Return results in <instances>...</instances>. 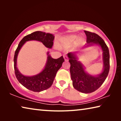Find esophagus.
Listing matches in <instances>:
<instances>
[{"mask_svg":"<svg viewBox=\"0 0 121 121\" xmlns=\"http://www.w3.org/2000/svg\"><path fill=\"white\" fill-rule=\"evenodd\" d=\"M63 58H64V59H65V61H68V58L67 56H65H65H63Z\"/></svg>","mask_w":121,"mask_h":121,"instance_id":"esophagus-1","label":"esophagus"}]
</instances>
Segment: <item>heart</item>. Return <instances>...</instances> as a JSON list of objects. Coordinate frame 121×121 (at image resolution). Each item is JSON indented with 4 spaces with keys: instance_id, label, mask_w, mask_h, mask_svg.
Returning a JSON list of instances; mask_svg holds the SVG:
<instances>
[{
    "instance_id": "obj_1",
    "label": "heart",
    "mask_w": 121,
    "mask_h": 121,
    "mask_svg": "<svg viewBox=\"0 0 121 121\" xmlns=\"http://www.w3.org/2000/svg\"><path fill=\"white\" fill-rule=\"evenodd\" d=\"M77 37V35H72L67 36L62 39V42L63 43L65 44L70 45L73 43L75 42ZM83 40V38L82 37H79L78 38L77 41L78 42H82Z\"/></svg>"
}]
</instances>
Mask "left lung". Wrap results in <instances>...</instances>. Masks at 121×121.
<instances>
[{
  "label": "left lung",
  "mask_w": 121,
  "mask_h": 121,
  "mask_svg": "<svg viewBox=\"0 0 121 121\" xmlns=\"http://www.w3.org/2000/svg\"><path fill=\"white\" fill-rule=\"evenodd\" d=\"M86 35L87 46L92 44H99L103 51L104 70L98 76H93L85 73L82 65L76 59L73 53L68 54L70 63V72L73 85L76 90L81 92L89 93L99 89L105 82L109 71V52L108 46L102 38L94 32L84 31Z\"/></svg>",
  "instance_id": "obj_1"
}]
</instances>
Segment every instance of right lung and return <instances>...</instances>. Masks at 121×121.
Listing matches in <instances>:
<instances>
[{
    "label": "right lung",
    "instance_id": "right-lung-1",
    "mask_svg": "<svg viewBox=\"0 0 121 121\" xmlns=\"http://www.w3.org/2000/svg\"><path fill=\"white\" fill-rule=\"evenodd\" d=\"M54 37L52 34L42 31H35L26 36L21 40L15 52L14 57V68L18 81L28 90L34 92H40L48 89L52 85L57 71L65 61L63 56L54 59L48 56L46 66L42 72L34 76H26L20 73L16 67V59L21 47L26 42L36 40L43 43L46 48H51L53 45Z\"/></svg>",
    "mask_w": 121,
    "mask_h": 121
}]
</instances>
